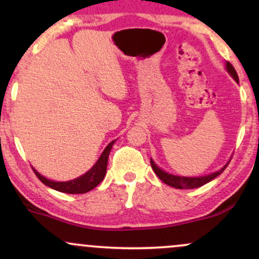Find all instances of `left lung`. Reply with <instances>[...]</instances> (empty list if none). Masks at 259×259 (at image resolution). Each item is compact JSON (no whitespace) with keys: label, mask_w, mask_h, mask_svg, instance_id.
<instances>
[{"label":"left lung","mask_w":259,"mask_h":259,"mask_svg":"<svg viewBox=\"0 0 259 259\" xmlns=\"http://www.w3.org/2000/svg\"><path fill=\"white\" fill-rule=\"evenodd\" d=\"M227 69H228L229 74H230V75L233 76V78L236 80L237 82H239V76H237L236 70H235V68L233 67V64H231L230 62H227ZM228 164H225L224 167L221 169V170L215 171V173H213V174L206 175V177L185 178V177H177V175H171V174L165 173V171H163L162 169H159L158 167H157V165L154 164L153 160L151 159V165H152V169L154 170V173L157 174V177H158L164 184H167V185H169V186L177 187V189H196V187H200L202 185H204V184L209 183L210 180H213L214 178L218 177V175H221L223 171L225 170V168L228 167Z\"/></svg>","instance_id":"obj_1"}]
</instances>
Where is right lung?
<instances>
[{
  "instance_id": "add662e5",
  "label": "right lung",
  "mask_w": 259,
  "mask_h": 259,
  "mask_svg": "<svg viewBox=\"0 0 259 259\" xmlns=\"http://www.w3.org/2000/svg\"><path fill=\"white\" fill-rule=\"evenodd\" d=\"M115 142L112 141L111 144L108 145L103 151V153L101 154L100 159L97 160L96 164L92 167L88 173L81 175V177L78 178V179H74L70 181H64V183H58V181H52L44 178L42 175H40L36 170L34 169V173L38 178V180L41 183H44L45 185H47L51 189L57 190V191L65 192V194H85V192L90 191V190L95 189L101 181L103 180L106 175L107 170V162H108V156L109 152H111L113 144Z\"/></svg>"
}]
</instances>
